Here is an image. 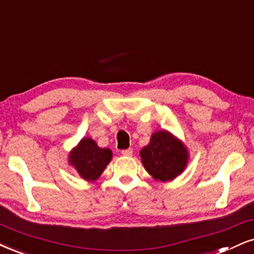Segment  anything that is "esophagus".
Instances as JSON below:
<instances>
[{"mask_svg": "<svg viewBox=\"0 0 254 254\" xmlns=\"http://www.w3.org/2000/svg\"><path fill=\"white\" fill-rule=\"evenodd\" d=\"M121 154L124 156H130L133 154V149L132 148H127V149H124V151H121Z\"/></svg>", "mask_w": 254, "mask_h": 254, "instance_id": "obj_1", "label": "esophagus"}]
</instances>
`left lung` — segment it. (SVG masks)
<instances>
[{
  "instance_id": "1",
  "label": "left lung",
  "mask_w": 254,
  "mask_h": 254,
  "mask_svg": "<svg viewBox=\"0 0 254 254\" xmlns=\"http://www.w3.org/2000/svg\"><path fill=\"white\" fill-rule=\"evenodd\" d=\"M146 171L156 180L170 181L187 164V151L179 140L166 130L152 135L151 142L140 152Z\"/></svg>"
}]
</instances>
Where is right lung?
Here are the masks:
<instances>
[{"instance_id":"add662e5","label":"right lung","mask_w":254,"mask_h":254,"mask_svg":"<svg viewBox=\"0 0 254 254\" xmlns=\"http://www.w3.org/2000/svg\"><path fill=\"white\" fill-rule=\"evenodd\" d=\"M111 159V149L100 148L89 137L81 140L79 146L69 155L70 164L84 180L98 179Z\"/></svg>"}]
</instances>
